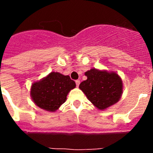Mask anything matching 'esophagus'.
Here are the masks:
<instances>
[{
	"label": "esophagus",
	"instance_id": "esophagus-1",
	"mask_svg": "<svg viewBox=\"0 0 153 153\" xmlns=\"http://www.w3.org/2000/svg\"><path fill=\"white\" fill-rule=\"evenodd\" d=\"M79 83H80V81L79 80V79H77V80H76V86H79Z\"/></svg>",
	"mask_w": 153,
	"mask_h": 153
}]
</instances>
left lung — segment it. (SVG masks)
Listing matches in <instances>:
<instances>
[{
	"label": "left lung",
	"mask_w": 153,
	"mask_h": 153,
	"mask_svg": "<svg viewBox=\"0 0 153 153\" xmlns=\"http://www.w3.org/2000/svg\"><path fill=\"white\" fill-rule=\"evenodd\" d=\"M86 80L79 88L100 110H104L117 103L123 94V81L115 72L91 69L85 73Z\"/></svg>",
	"instance_id": "8db88e82"
}]
</instances>
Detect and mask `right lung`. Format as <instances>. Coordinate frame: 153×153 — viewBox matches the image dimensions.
<instances>
[{"instance_id":"obj_1","label":"right lung","mask_w":153,"mask_h":153,"mask_svg":"<svg viewBox=\"0 0 153 153\" xmlns=\"http://www.w3.org/2000/svg\"><path fill=\"white\" fill-rule=\"evenodd\" d=\"M75 87V82L69 76L51 72L40 80L33 83L30 97L40 109L55 112L64 103L69 92Z\"/></svg>"}]
</instances>
